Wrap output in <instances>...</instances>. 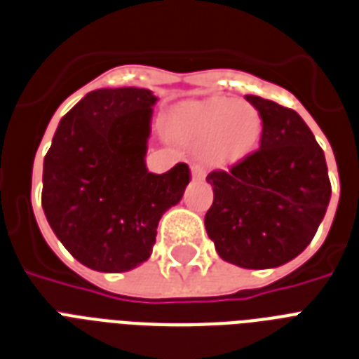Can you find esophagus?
Listing matches in <instances>:
<instances>
[{
    "mask_svg": "<svg viewBox=\"0 0 359 359\" xmlns=\"http://www.w3.org/2000/svg\"><path fill=\"white\" fill-rule=\"evenodd\" d=\"M191 179L197 180V182L205 179V169L199 168V165H194V168H191Z\"/></svg>",
    "mask_w": 359,
    "mask_h": 359,
    "instance_id": "34e87169",
    "label": "esophagus"
}]
</instances>
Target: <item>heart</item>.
Instances as JSON below:
<instances>
[{"label": "heart", "instance_id": "b5f03b06", "mask_svg": "<svg viewBox=\"0 0 359 359\" xmlns=\"http://www.w3.org/2000/svg\"><path fill=\"white\" fill-rule=\"evenodd\" d=\"M173 134L182 143L201 149L214 168H225L255 151L262 134V117L253 104L233 98H208L180 109Z\"/></svg>", "mask_w": 359, "mask_h": 359}]
</instances>
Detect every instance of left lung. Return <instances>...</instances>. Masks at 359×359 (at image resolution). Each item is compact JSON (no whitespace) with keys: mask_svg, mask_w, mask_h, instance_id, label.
<instances>
[{"mask_svg":"<svg viewBox=\"0 0 359 359\" xmlns=\"http://www.w3.org/2000/svg\"><path fill=\"white\" fill-rule=\"evenodd\" d=\"M262 117L261 147L229 171L208 173V238L224 261L251 270L292 261L317 233L332 184L326 158L294 109L248 95Z\"/></svg>","mask_w":359,"mask_h":359,"instance_id":"left-lung-1","label":"left lung"}]
</instances>
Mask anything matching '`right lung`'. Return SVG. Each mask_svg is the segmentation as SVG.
<instances>
[{
    "label": "right lung",
    "mask_w": 359,
    "mask_h": 359,
    "mask_svg": "<svg viewBox=\"0 0 359 359\" xmlns=\"http://www.w3.org/2000/svg\"><path fill=\"white\" fill-rule=\"evenodd\" d=\"M149 89L87 93L65 115L44 156L42 208L69 253L97 272H128L152 253L162 214L182 199L190 168L145 165Z\"/></svg>",
    "instance_id": "obj_1"
}]
</instances>
